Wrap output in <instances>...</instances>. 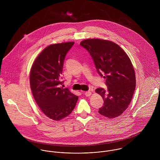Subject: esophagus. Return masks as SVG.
<instances>
[{
  "label": "esophagus",
  "instance_id": "obj_1",
  "mask_svg": "<svg viewBox=\"0 0 160 160\" xmlns=\"http://www.w3.org/2000/svg\"><path fill=\"white\" fill-rule=\"evenodd\" d=\"M84 94H85V95L86 96H87V97H89L92 94V92L91 91H86L84 92Z\"/></svg>",
  "mask_w": 160,
  "mask_h": 160
}]
</instances>
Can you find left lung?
<instances>
[{"label":"left lung","instance_id":"8db88e82","mask_svg":"<svg viewBox=\"0 0 160 160\" xmlns=\"http://www.w3.org/2000/svg\"><path fill=\"white\" fill-rule=\"evenodd\" d=\"M80 45L89 52L98 73L106 79L107 90L101 88L95 90L104 101L98 113L110 119L120 116L131 103L136 88L135 71L130 58L121 47L110 41L89 39Z\"/></svg>","mask_w":160,"mask_h":160}]
</instances>
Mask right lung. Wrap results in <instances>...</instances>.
Instances as JSON below:
<instances>
[{"mask_svg":"<svg viewBox=\"0 0 160 160\" xmlns=\"http://www.w3.org/2000/svg\"><path fill=\"white\" fill-rule=\"evenodd\" d=\"M74 42L55 44L47 47L35 60L30 72L29 81L33 97L42 113L55 121L61 120L74 110L78 96L63 84L62 73L67 53Z\"/></svg>","mask_w":160,"mask_h":160,"instance_id":"obj_1","label":"right lung"}]
</instances>
